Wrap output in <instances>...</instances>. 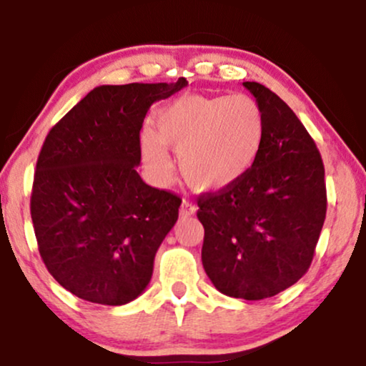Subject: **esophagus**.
Masks as SVG:
<instances>
[{"mask_svg":"<svg viewBox=\"0 0 366 366\" xmlns=\"http://www.w3.org/2000/svg\"><path fill=\"white\" fill-rule=\"evenodd\" d=\"M196 212H197L196 204L189 203V201H182V204H180V217H191L194 215Z\"/></svg>","mask_w":366,"mask_h":366,"instance_id":"obj_1","label":"esophagus"}]
</instances>
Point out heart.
<instances>
[{
  "label": "heart",
  "instance_id": "1",
  "mask_svg": "<svg viewBox=\"0 0 366 366\" xmlns=\"http://www.w3.org/2000/svg\"><path fill=\"white\" fill-rule=\"evenodd\" d=\"M267 139L263 108L251 96H182L157 113L154 132L141 134L146 169L157 180L172 174L167 148L177 153L189 187L218 192L236 186L258 163Z\"/></svg>",
  "mask_w": 366,
  "mask_h": 366
}]
</instances>
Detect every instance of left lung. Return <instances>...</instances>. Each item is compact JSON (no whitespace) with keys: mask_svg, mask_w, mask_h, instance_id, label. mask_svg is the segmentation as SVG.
Masks as SVG:
<instances>
[{"mask_svg":"<svg viewBox=\"0 0 366 366\" xmlns=\"http://www.w3.org/2000/svg\"><path fill=\"white\" fill-rule=\"evenodd\" d=\"M263 108L267 139L236 186L197 197L201 259L222 294L258 301L308 272L327 213L320 151L291 108L258 82H242Z\"/></svg>","mask_w":366,"mask_h":366,"instance_id":"obj_1","label":"left lung"}]
</instances>
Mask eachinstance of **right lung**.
I'll return each instance as SVG.
<instances>
[{
	"mask_svg": "<svg viewBox=\"0 0 366 366\" xmlns=\"http://www.w3.org/2000/svg\"><path fill=\"white\" fill-rule=\"evenodd\" d=\"M186 86L94 87L46 136L31 196L37 246L54 280L84 301L120 306L148 287L182 199L137 174L139 132L151 104Z\"/></svg>",
	"mask_w": 366,
	"mask_h": 366,
	"instance_id": "1",
	"label": "right lung"
}]
</instances>
